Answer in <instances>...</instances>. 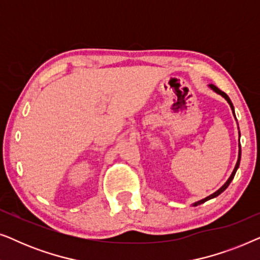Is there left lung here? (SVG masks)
I'll return each mask as SVG.
<instances>
[{
	"label": "left lung",
	"mask_w": 260,
	"mask_h": 260,
	"mask_svg": "<svg viewBox=\"0 0 260 260\" xmlns=\"http://www.w3.org/2000/svg\"><path fill=\"white\" fill-rule=\"evenodd\" d=\"M209 87L212 88L213 91L214 92H216V93L218 94H220V95H222L223 98L226 99L227 101V103H229L230 104V106H231V109H232V112H233V115H234V117H236V113H234V106H233V104H232V102H231V99H230V97L229 95H227L225 92H222L221 90H219L218 87L215 86V85H213V84H211V85H208ZM238 129H239V127H238ZM239 137H240V131H239ZM240 157H241V149H240V143H239V152H238V161H237V165H236V167H234V169H233V172H232V174H231V176H230V179L226 181L225 182V184H223V186L221 187V188H219L218 190L215 191V193H213V194H211L209 195V197H207V198H205V199H202V200H200V201H198V202H194L193 204V206H198V205H201V204H204V202H206L207 200H211V199H213V198H216L218 197V195H220L222 193L223 190L226 189L227 187L230 186V183H231V181L233 180V177H234V175H236V173H237V169L239 168V165H240Z\"/></svg>",
	"instance_id": "left-lung-1"
}]
</instances>
